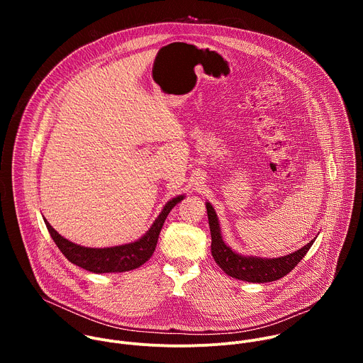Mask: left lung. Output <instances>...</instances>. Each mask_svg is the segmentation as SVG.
<instances>
[{"instance_id": "obj_1", "label": "left lung", "mask_w": 363, "mask_h": 363, "mask_svg": "<svg viewBox=\"0 0 363 363\" xmlns=\"http://www.w3.org/2000/svg\"><path fill=\"white\" fill-rule=\"evenodd\" d=\"M206 214H208L210 231H211V254L216 263L224 270L225 274L250 283H269L279 280L289 274L306 255L308 248L313 245L315 240L300 250L277 257V258H262V257H245L233 251L221 237V228L218 224L217 214L210 202H206Z\"/></svg>"}]
</instances>
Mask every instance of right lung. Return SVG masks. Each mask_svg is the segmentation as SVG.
<instances>
[{"mask_svg": "<svg viewBox=\"0 0 363 363\" xmlns=\"http://www.w3.org/2000/svg\"><path fill=\"white\" fill-rule=\"evenodd\" d=\"M182 199H184V195H179L172 198L169 202H167L162 213L158 216L157 220L153 221L149 231H146V234L140 237L138 241L129 242L125 245H116V247H108V248L82 247L62 237L47 223V220H44V223L51 238H53L56 245L60 248V251L66 255V258L70 263L96 274L123 273V272L135 270L149 260L150 255L155 251V247H157L160 233L162 230V225L168 214Z\"/></svg>", "mask_w": 363, "mask_h": 363, "instance_id": "add662e5", "label": "right lung"}]
</instances>
